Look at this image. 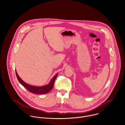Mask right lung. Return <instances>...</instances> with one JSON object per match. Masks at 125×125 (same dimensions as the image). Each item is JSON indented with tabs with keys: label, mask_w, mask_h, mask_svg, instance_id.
Segmentation results:
<instances>
[{
	"label": "right lung",
	"mask_w": 125,
	"mask_h": 125,
	"mask_svg": "<svg viewBox=\"0 0 125 125\" xmlns=\"http://www.w3.org/2000/svg\"><path fill=\"white\" fill-rule=\"evenodd\" d=\"M16 73L17 75V77L18 78V81L21 83L23 86H24L28 91L30 92L35 93V94H46L48 92H49L53 87L54 82L55 81V79H56L58 74H57L50 81L49 83L48 84L45 85L44 86H35L33 85H31L30 84H28L23 81V80L19 77L18 75L17 71L16 70Z\"/></svg>",
	"instance_id": "right-lung-1"
}]
</instances>
